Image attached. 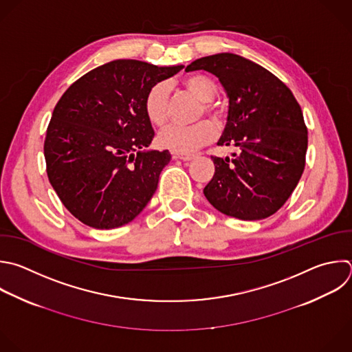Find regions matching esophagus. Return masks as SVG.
<instances>
[{
	"instance_id": "esophagus-1",
	"label": "esophagus",
	"mask_w": 352,
	"mask_h": 352,
	"mask_svg": "<svg viewBox=\"0 0 352 352\" xmlns=\"http://www.w3.org/2000/svg\"><path fill=\"white\" fill-rule=\"evenodd\" d=\"M174 157H177L182 162H189V160L195 159V155H192V153H174Z\"/></svg>"
}]
</instances>
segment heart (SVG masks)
<instances>
[{
	"label": "heart",
	"mask_w": 352,
	"mask_h": 352,
	"mask_svg": "<svg viewBox=\"0 0 352 352\" xmlns=\"http://www.w3.org/2000/svg\"><path fill=\"white\" fill-rule=\"evenodd\" d=\"M184 87L195 98L201 100L199 116L208 114L212 122L221 126L225 120L223 107L214 102L217 84L207 76L189 74L182 80ZM144 110L148 120L156 127H164L170 119V85L166 81L153 84L146 92ZM217 137L215 126L208 120L197 122L192 126H171L160 134L162 146L178 153H190L210 144Z\"/></svg>",
	"instance_id": "b5f03b06"
}]
</instances>
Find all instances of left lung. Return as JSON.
<instances>
[{"mask_svg": "<svg viewBox=\"0 0 352 352\" xmlns=\"http://www.w3.org/2000/svg\"><path fill=\"white\" fill-rule=\"evenodd\" d=\"M186 72L218 77L228 98L219 146H236L233 159L211 156L215 173L203 189L225 215L257 221L275 214L296 189L304 167L308 133L292 91L263 66L222 52L196 59Z\"/></svg>", "mask_w": 352, "mask_h": 352, "instance_id": "8db88e82", "label": "left lung"}]
</instances>
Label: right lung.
I'll list each match as a JSON object with an SVG mask.
<instances>
[{
	"label": "right lung",
	"mask_w": 352,
	"mask_h": 352,
	"mask_svg": "<svg viewBox=\"0 0 352 352\" xmlns=\"http://www.w3.org/2000/svg\"><path fill=\"white\" fill-rule=\"evenodd\" d=\"M182 67L111 60L74 81L56 103L44 142L47 174L82 223L119 228L152 199L171 155L145 149L155 131L144 100L153 84Z\"/></svg>",
	"instance_id": "1"
}]
</instances>
